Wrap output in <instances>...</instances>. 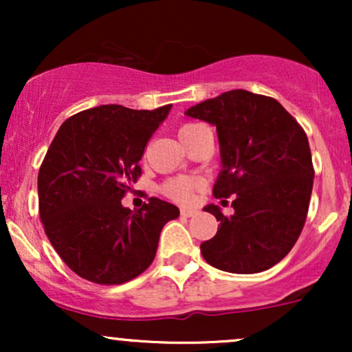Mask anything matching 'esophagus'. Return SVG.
I'll return each instance as SVG.
<instances>
[{
	"mask_svg": "<svg viewBox=\"0 0 352 352\" xmlns=\"http://www.w3.org/2000/svg\"><path fill=\"white\" fill-rule=\"evenodd\" d=\"M180 213H182V217H195L197 215V210H193V208H182Z\"/></svg>",
	"mask_w": 352,
	"mask_h": 352,
	"instance_id": "obj_1",
	"label": "esophagus"
}]
</instances>
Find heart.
<instances>
[{
    "mask_svg": "<svg viewBox=\"0 0 352 352\" xmlns=\"http://www.w3.org/2000/svg\"><path fill=\"white\" fill-rule=\"evenodd\" d=\"M195 127H199V124H185L182 125L179 131V137L185 135L187 132L193 131ZM199 187V180L197 179H188V177H177V179L167 180L162 185V193L165 197L173 201H179V204H188L193 199V192Z\"/></svg>",
    "mask_w": 352,
    "mask_h": 352,
    "instance_id": "obj_1",
    "label": "heart"
}]
</instances>
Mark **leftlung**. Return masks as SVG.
<instances>
[{
	"instance_id": "left-lung-1",
	"label": "left lung",
	"mask_w": 352,
	"mask_h": 352,
	"mask_svg": "<svg viewBox=\"0 0 352 352\" xmlns=\"http://www.w3.org/2000/svg\"><path fill=\"white\" fill-rule=\"evenodd\" d=\"M185 114L217 127L221 170L213 195H233L235 210L225 217L217 205L204 208L220 221L200 245L205 261L238 274L272 268L292 252L308 215L314 168L306 132L276 99L243 89Z\"/></svg>"
}]
</instances>
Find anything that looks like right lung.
<instances>
[{
    "instance_id": "add662e5",
    "label": "right lung",
    "mask_w": 352,
    "mask_h": 352,
    "mask_svg": "<svg viewBox=\"0 0 352 352\" xmlns=\"http://www.w3.org/2000/svg\"><path fill=\"white\" fill-rule=\"evenodd\" d=\"M170 109H87L64 120L52 139L38 175L39 217L64 263L84 280H134L155 258L164 225L180 215L155 197L134 212L120 204L142 173L145 145Z\"/></svg>"
}]
</instances>
